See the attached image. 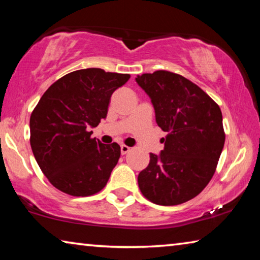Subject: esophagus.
<instances>
[{"label": "esophagus", "instance_id": "esophagus-1", "mask_svg": "<svg viewBox=\"0 0 260 260\" xmlns=\"http://www.w3.org/2000/svg\"><path fill=\"white\" fill-rule=\"evenodd\" d=\"M129 150H131V148H129V147H127V146H125V144H121V146H120L121 155H126V153L128 152Z\"/></svg>", "mask_w": 260, "mask_h": 260}]
</instances>
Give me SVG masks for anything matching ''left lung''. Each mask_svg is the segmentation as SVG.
<instances>
[{"label":"left lung","instance_id":"1","mask_svg":"<svg viewBox=\"0 0 260 260\" xmlns=\"http://www.w3.org/2000/svg\"><path fill=\"white\" fill-rule=\"evenodd\" d=\"M136 82L150 96L156 121L166 132L164 150L150 153L138 182L152 203L179 205L208 186L225 144L219 105L203 89L180 74L159 70Z\"/></svg>","mask_w":260,"mask_h":260}]
</instances>
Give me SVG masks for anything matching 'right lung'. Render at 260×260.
<instances>
[{"mask_svg": "<svg viewBox=\"0 0 260 260\" xmlns=\"http://www.w3.org/2000/svg\"><path fill=\"white\" fill-rule=\"evenodd\" d=\"M129 74L83 69L48 88L30 114V147L42 173L58 190L85 197L102 190L120 157L119 144H103L90 127L107 118L111 95Z\"/></svg>", "mask_w": 260, "mask_h": 260, "instance_id": "right-lung-1", "label": "right lung"}]
</instances>
